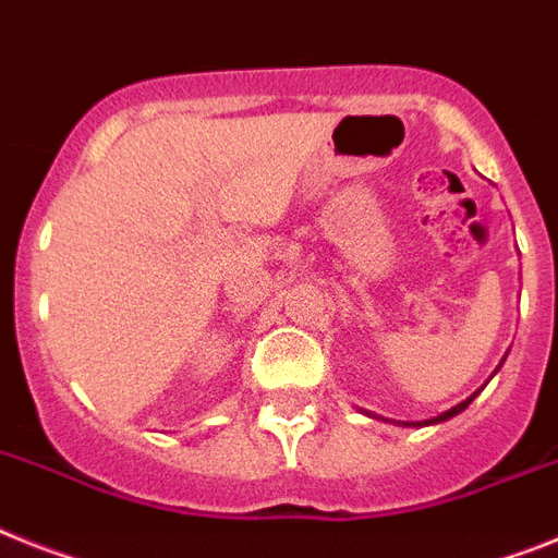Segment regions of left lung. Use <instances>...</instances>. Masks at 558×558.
I'll list each match as a JSON object with an SVG mask.
<instances>
[{
	"instance_id": "1",
	"label": "left lung",
	"mask_w": 558,
	"mask_h": 558,
	"mask_svg": "<svg viewBox=\"0 0 558 558\" xmlns=\"http://www.w3.org/2000/svg\"><path fill=\"white\" fill-rule=\"evenodd\" d=\"M502 363H505V357H502ZM502 363H499V366H496V372H499V368H502ZM496 372H494V374H496ZM494 374H490V377H494ZM482 388H485V386H482ZM482 388H476L474 395L468 397V400H462L460 405H453V409L442 411V414H439V416H430V420H423V423H400V425H405V428H411V425H414V428H423V425H437V423H446V420H451V416H457V414H460V411H465L468 405H471V402H474V397L480 395ZM368 416H372V414H368Z\"/></svg>"
}]
</instances>
